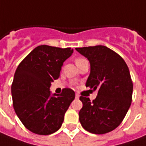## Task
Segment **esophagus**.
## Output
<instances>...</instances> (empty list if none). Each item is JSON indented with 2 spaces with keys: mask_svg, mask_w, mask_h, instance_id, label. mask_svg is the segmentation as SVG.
<instances>
[{
  "mask_svg": "<svg viewBox=\"0 0 146 146\" xmlns=\"http://www.w3.org/2000/svg\"><path fill=\"white\" fill-rule=\"evenodd\" d=\"M75 97H76V98H79V97H80V96H79V94H76Z\"/></svg>",
  "mask_w": 146,
  "mask_h": 146,
  "instance_id": "obj_1",
  "label": "esophagus"
}]
</instances>
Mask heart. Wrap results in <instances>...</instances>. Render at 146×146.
<instances>
[{
    "instance_id": "heart-1",
    "label": "heart",
    "mask_w": 146,
    "mask_h": 146,
    "mask_svg": "<svg viewBox=\"0 0 146 146\" xmlns=\"http://www.w3.org/2000/svg\"><path fill=\"white\" fill-rule=\"evenodd\" d=\"M86 60L85 58L78 57L76 60H75V62H76V64H78V63H80V62H82V61H83V60Z\"/></svg>"
}]
</instances>
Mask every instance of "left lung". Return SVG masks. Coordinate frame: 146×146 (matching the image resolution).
Returning <instances> with one entry per match:
<instances>
[{
  "instance_id": "obj_1",
  "label": "left lung",
  "mask_w": 146,
  "mask_h": 146,
  "mask_svg": "<svg viewBox=\"0 0 146 146\" xmlns=\"http://www.w3.org/2000/svg\"><path fill=\"white\" fill-rule=\"evenodd\" d=\"M76 50L90 63L86 86L89 90H98L92 102L89 98L80 97L83 104L79 111L81 124L94 134L111 132L123 121L132 103L133 85L128 65L119 54L106 46Z\"/></svg>"
}]
</instances>
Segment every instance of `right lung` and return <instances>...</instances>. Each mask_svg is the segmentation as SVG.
Segmentation results:
<instances>
[{
    "mask_svg": "<svg viewBox=\"0 0 146 146\" xmlns=\"http://www.w3.org/2000/svg\"><path fill=\"white\" fill-rule=\"evenodd\" d=\"M70 48L40 45L28 54L14 73L11 93L14 111L23 125L38 135H49L61 127L70 103L72 89L51 96L49 88L60 77L61 66L73 53Z\"/></svg>",
    "mask_w": 146,
    "mask_h": 146,
    "instance_id": "add662e5",
    "label": "right lung"
}]
</instances>
